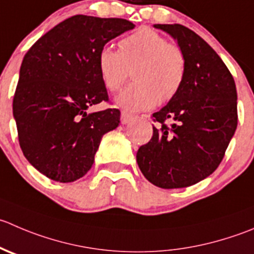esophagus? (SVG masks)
<instances>
[{
	"label": "esophagus",
	"mask_w": 254,
	"mask_h": 254,
	"mask_svg": "<svg viewBox=\"0 0 254 254\" xmlns=\"http://www.w3.org/2000/svg\"><path fill=\"white\" fill-rule=\"evenodd\" d=\"M131 119H132L131 114H129V113H127V112L122 113V118H120V122H122V124H127V123H129Z\"/></svg>",
	"instance_id": "obj_1"
}]
</instances>
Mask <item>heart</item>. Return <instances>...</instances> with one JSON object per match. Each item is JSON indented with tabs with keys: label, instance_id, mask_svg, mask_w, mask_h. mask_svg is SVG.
<instances>
[{
	"label": "heart",
	"instance_id": "b5f03b06",
	"mask_svg": "<svg viewBox=\"0 0 254 254\" xmlns=\"http://www.w3.org/2000/svg\"><path fill=\"white\" fill-rule=\"evenodd\" d=\"M120 51L104 46L98 53V70L109 92H118L132 72V83L117 98L127 112L154 108L179 93L186 77V56L177 44L150 28H140L124 37Z\"/></svg>",
	"mask_w": 254,
	"mask_h": 254
}]
</instances>
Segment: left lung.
<instances>
[{"mask_svg": "<svg viewBox=\"0 0 254 254\" xmlns=\"http://www.w3.org/2000/svg\"><path fill=\"white\" fill-rule=\"evenodd\" d=\"M155 28L174 37L184 51L186 77L169 104L152 114L157 127L139 147L136 161L152 185L180 189L210 176L222 161L237 127V90L222 59L198 34L179 23Z\"/></svg>", "mask_w": 254, "mask_h": 254, "instance_id": "obj_1", "label": "left lung"}]
</instances>
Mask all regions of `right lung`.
<instances>
[{
  "label": "right lung",
  "instance_id": "right-lung-1",
  "mask_svg": "<svg viewBox=\"0 0 254 254\" xmlns=\"http://www.w3.org/2000/svg\"><path fill=\"white\" fill-rule=\"evenodd\" d=\"M134 27L124 18L77 14L43 34L24 56L13 97L19 146L51 180L84 176L103 135L119 125V109H87L109 102L98 70L100 48Z\"/></svg>",
  "mask_w": 254,
  "mask_h": 254
}]
</instances>
